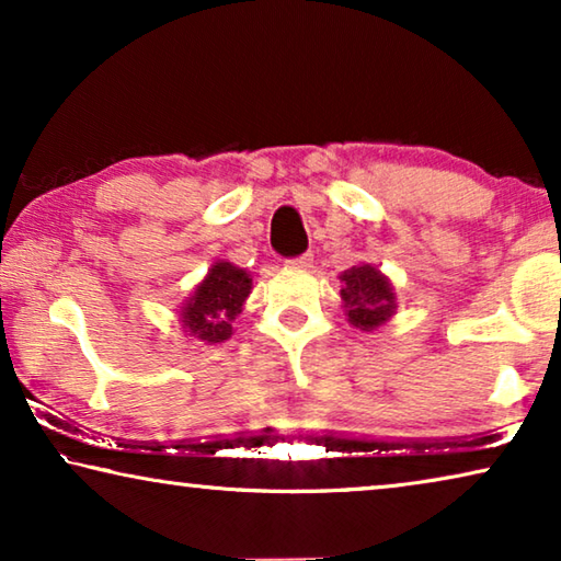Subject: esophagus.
I'll list each match as a JSON object with an SVG mask.
<instances>
[{
    "label": "esophagus",
    "mask_w": 561,
    "mask_h": 561,
    "mask_svg": "<svg viewBox=\"0 0 561 561\" xmlns=\"http://www.w3.org/2000/svg\"><path fill=\"white\" fill-rule=\"evenodd\" d=\"M287 264H291V266H297V270H309V266H312V264H314V254H312V252H307V254L291 256V259H287Z\"/></svg>",
    "instance_id": "1"
}]
</instances>
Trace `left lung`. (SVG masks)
<instances>
[{"label": "left lung", "mask_w": 561, "mask_h": 561, "mask_svg": "<svg viewBox=\"0 0 561 561\" xmlns=\"http://www.w3.org/2000/svg\"><path fill=\"white\" fill-rule=\"evenodd\" d=\"M342 302L350 324L360 330H375L388 320L396 309V297L388 279L370 264L353 266V270L342 272Z\"/></svg>", "instance_id": "8db88e82"}]
</instances>
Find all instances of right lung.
<instances>
[{"mask_svg":"<svg viewBox=\"0 0 561 561\" xmlns=\"http://www.w3.org/2000/svg\"><path fill=\"white\" fill-rule=\"evenodd\" d=\"M249 291H252V279L244 270L229 262L214 264L208 277L198 284L194 297L183 307V328L198 340L224 342L231 334V320H237Z\"/></svg>","mask_w":561,"mask_h":561,"instance_id":"obj_1","label":"right lung"}]
</instances>
